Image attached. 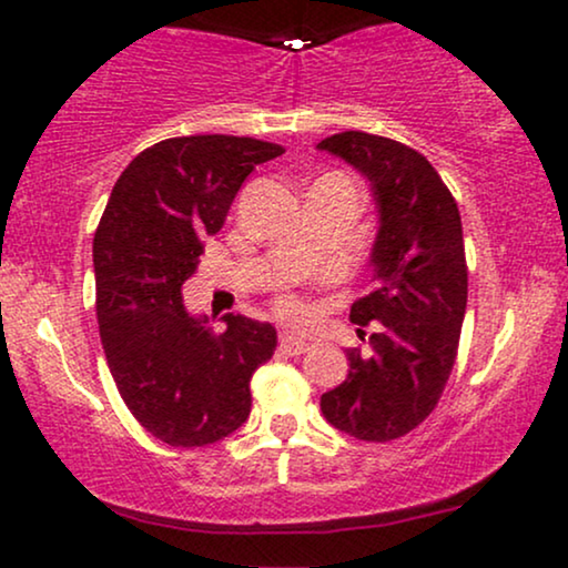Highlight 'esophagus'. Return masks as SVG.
Instances as JSON below:
<instances>
[{
    "instance_id": "esophagus-1",
    "label": "esophagus",
    "mask_w": 568,
    "mask_h": 568,
    "mask_svg": "<svg viewBox=\"0 0 568 568\" xmlns=\"http://www.w3.org/2000/svg\"><path fill=\"white\" fill-rule=\"evenodd\" d=\"M278 343H282V348L290 353V356H300V353H305V348H308V343H305L303 337L290 335V332H284V335L278 337Z\"/></svg>"
}]
</instances>
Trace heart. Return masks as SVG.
<instances>
[{
  "label": "heart",
  "instance_id": "heart-1",
  "mask_svg": "<svg viewBox=\"0 0 568 568\" xmlns=\"http://www.w3.org/2000/svg\"><path fill=\"white\" fill-rule=\"evenodd\" d=\"M276 311L282 313L286 318H303L308 308H305V303L295 295H282L276 300Z\"/></svg>",
  "mask_w": 568,
  "mask_h": 568
}]
</instances>
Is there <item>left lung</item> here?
<instances>
[{
  "label": "left lung",
  "instance_id": "left-lung-1",
  "mask_svg": "<svg viewBox=\"0 0 568 568\" xmlns=\"http://www.w3.org/2000/svg\"><path fill=\"white\" fill-rule=\"evenodd\" d=\"M318 151L369 180L379 215L369 257L375 290L351 305L353 324H375L372 353L348 351V377L324 393L322 412L353 438L390 442L436 409L455 366L468 305L463 223L442 175L409 145L351 130L322 140Z\"/></svg>",
  "mask_w": 568,
  "mask_h": 568
}]
</instances>
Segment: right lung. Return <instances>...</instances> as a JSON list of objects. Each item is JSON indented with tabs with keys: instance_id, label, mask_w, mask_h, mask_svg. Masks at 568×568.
<instances>
[{
	"instance_id": "1",
	"label": "right lung",
	"mask_w": 568,
	"mask_h": 568,
	"mask_svg": "<svg viewBox=\"0 0 568 568\" xmlns=\"http://www.w3.org/2000/svg\"><path fill=\"white\" fill-rule=\"evenodd\" d=\"M282 153L255 138H170L113 185L92 242L100 343L126 409L159 442L215 444L250 417V379L276 351V329L225 313L215 335L185 311L183 284L246 175Z\"/></svg>"
}]
</instances>
